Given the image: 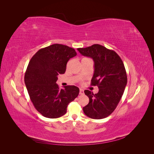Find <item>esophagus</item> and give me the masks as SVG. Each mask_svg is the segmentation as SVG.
Segmentation results:
<instances>
[{
    "label": "esophagus",
    "mask_w": 154,
    "mask_h": 154,
    "mask_svg": "<svg viewBox=\"0 0 154 154\" xmlns=\"http://www.w3.org/2000/svg\"><path fill=\"white\" fill-rule=\"evenodd\" d=\"M83 93H84V91L82 89V88H80V94H83Z\"/></svg>",
    "instance_id": "obj_1"
}]
</instances>
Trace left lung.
Segmentation results:
<instances>
[{
  "mask_svg": "<svg viewBox=\"0 0 154 154\" xmlns=\"http://www.w3.org/2000/svg\"><path fill=\"white\" fill-rule=\"evenodd\" d=\"M77 49L83 56L94 60L91 85L99 88L95 94L88 90L84 91L89 102L83 108V112L92 119L105 118L116 109L127 85V76L123 62L114 51L99 44Z\"/></svg>",
  "mask_w": 154,
  "mask_h": 154,
  "instance_id": "left-lung-1",
  "label": "left lung"
}]
</instances>
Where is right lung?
I'll use <instances>...</instances> for the list:
<instances>
[{
  "label": "right lung",
  "instance_id": "obj_1",
  "mask_svg": "<svg viewBox=\"0 0 154 154\" xmlns=\"http://www.w3.org/2000/svg\"><path fill=\"white\" fill-rule=\"evenodd\" d=\"M76 54L74 49L56 44L38 50L29 61L25 84L35 108L44 117L63 116L68 104L78 96V87L67 85L60 89L56 83L58 74L66 72L69 59Z\"/></svg>",
  "mask_w": 154,
  "mask_h": 154
}]
</instances>
